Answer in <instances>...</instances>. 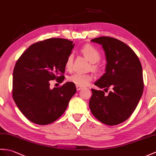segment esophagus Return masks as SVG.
<instances>
[{"label": "esophagus", "mask_w": 156, "mask_h": 156, "mask_svg": "<svg viewBox=\"0 0 156 156\" xmlns=\"http://www.w3.org/2000/svg\"><path fill=\"white\" fill-rule=\"evenodd\" d=\"M76 88H77V90H80L81 89H82L83 88V87L80 86V85H76Z\"/></svg>", "instance_id": "obj_1"}]
</instances>
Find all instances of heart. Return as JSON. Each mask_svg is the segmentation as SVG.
<instances>
[{
	"label": "heart",
	"mask_w": 156,
	"mask_h": 156,
	"mask_svg": "<svg viewBox=\"0 0 156 156\" xmlns=\"http://www.w3.org/2000/svg\"><path fill=\"white\" fill-rule=\"evenodd\" d=\"M83 54L85 55L86 58L88 59L90 63H95L101 58V54L97 49L93 47V45L90 44H87L85 45L81 49ZM73 54H70L68 55L66 61L65 67L68 71L71 69L72 65H73ZM93 69H96L95 66H93ZM93 77L90 74H84L81 73H75L72 74L69 77V81L75 83L77 85L85 86L88 85L89 83L93 80Z\"/></svg>",
	"instance_id": "b5f03b06"
}]
</instances>
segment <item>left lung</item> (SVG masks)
Wrapping results in <instances>:
<instances>
[{"instance_id":"left-lung-1","label":"left lung","mask_w":156,"mask_h":156,"mask_svg":"<svg viewBox=\"0 0 156 156\" xmlns=\"http://www.w3.org/2000/svg\"><path fill=\"white\" fill-rule=\"evenodd\" d=\"M102 45L107 65L105 73L94 85L103 90L91 89L89 108L101 122L114 126L124 122L134 111L144 90L142 67L132 49L119 40L99 37L91 40Z\"/></svg>"}]
</instances>
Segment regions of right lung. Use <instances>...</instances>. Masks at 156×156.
<instances>
[{
    "label": "right lung",
    "mask_w": 156,
    "mask_h": 156,
    "mask_svg": "<svg viewBox=\"0 0 156 156\" xmlns=\"http://www.w3.org/2000/svg\"><path fill=\"white\" fill-rule=\"evenodd\" d=\"M75 44L63 38L34 44L22 54L13 71L12 97L21 112L31 121L45 125L62 116L75 94L73 83L50 89L49 81H63L65 63ZM65 78V77H64Z\"/></svg>",
    "instance_id": "obj_1"
}]
</instances>
